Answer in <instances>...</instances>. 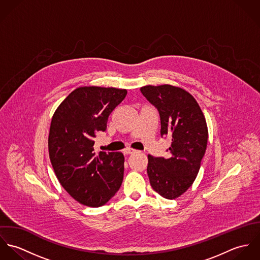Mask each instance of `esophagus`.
I'll list each match as a JSON object with an SVG mask.
<instances>
[{
    "instance_id": "obj_1",
    "label": "esophagus",
    "mask_w": 260,
    "mask_h": 260,
    "mask_svg": "<svg viewBox=\"0 0 260 260\" xmlns=\"http://www.w3.org/2000/svg\"><path fill=\"white\" fill-rule=\"evenodd\" d=\"M135 152H136L135 149L126 148L124 150V153H125V154H133V153H135Z\"/></svg>"
}]
</instances>
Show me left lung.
I'll return each instance as SVG.
<instances>
[{
	"label": "left lung",
	"mask_w": 260,
	"mask_h": 260,
	"mask_svg": "<svg viewBox=\"0 0 260 260\" xmlns=\"http://www.w3.org/2000/svg\"><path fill=\"white\" fill-rule=\"evenodd\" d=\"M140 91L159 112L161 136L172 141L168 158L148 155L150 184L162 197L175 199L192 185L199 172L207 146L206 120L197 101L182 88L148 85Z\"/></svg>",
	"instance_id": "8db88e82"
}]
</instances>
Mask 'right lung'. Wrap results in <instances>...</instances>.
Wrapping results in <instances>:
<instances>
[{"instance_id": "add662e5", "label": "right lung", "mask_w": 260, "mask_h": 260, "mask_svg": "<svg viewBox=\"0 0 260 260\" xmlns=\"http://www.w3.org/2000/svg\"><path fill=\"white\" fill-rule=\"evenodd\" d=\"M127 90L79 87L54 113L48 139L49 156L64 189L79 203L99 207L107 203L123 181L124 155L94 152V138L107 129L111 112Z\"/></svg>"}]
</instances>
